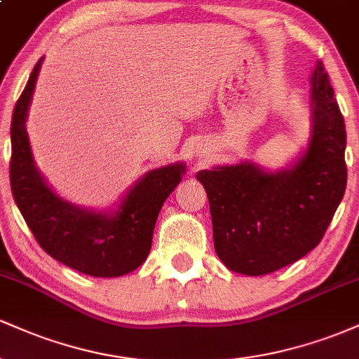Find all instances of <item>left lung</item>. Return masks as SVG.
Instances as JSON below:
<instances>
[{"instance_id":"obj_1","label":"left lung","mask_w":359,"mask_h":359,"mask_svg":"<svg viewBox=\"0 0 359 359\" xmlns=\"http://www.w3.org/2000/svg\"><path fill=\"white\" fill-rule=\"evenodd\" d=\"M311 84L312 135L294 167L265 172L243 162L196 175L208 192L214 248L236 273L266 275L306 257L344 196V118L323 62Z\"/></svg>"}]
</instances>
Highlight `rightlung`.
Wrapping results in <instances>:
<instances>
[{
    "label": "right lung",
    "instance_id": "1",
    "mask_svg": "<svg viewBox=\"0 0 359 359\" xmlns=\"http://www.w3.org/2000/svg\"><path fill=\"white\" fill-rule=\"evenodd\" d=\"M42 60L35 64L11 116L10 182L15 203L36 243L57 262L90 277H121L147 259L156 217L182 180L185 165L172 163L148 172L114 214L88 211L60 199L35 167L25 126Z\"/></svg>",
    "mask_w": 359,
    "mask_h": 359
}]
</instances>
